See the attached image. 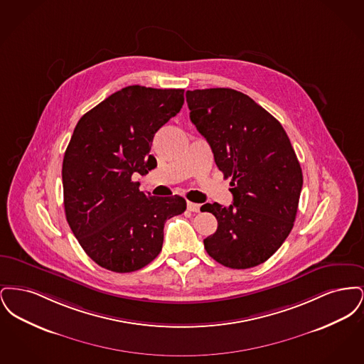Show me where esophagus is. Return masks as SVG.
<instances>
[{"instance_id":"esophagus-1","label":"esophagus","mask_w":364,"mask_h":364,"mask_svg":"<svg viewBox=\"0 0 364 364\" xmlns=\"http://www.w3.org/2000/svg\"><path fill=\"white\" fill-rule=\"evenodd\" d=\"M187 208L192 211V213H199V210H200V206L198 205V203H192V202H188L187 203Z\"/></svg>"}]
</instances>
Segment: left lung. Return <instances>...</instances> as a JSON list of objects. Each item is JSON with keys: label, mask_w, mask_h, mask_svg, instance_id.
<instances>
[{"label": "left lung", "mask_w": 364, "mask_h": 364, "mask_svg": "<svg viewBox=\"0 0 364 364\" xmlns=\"http://www.w3.org/2000/svg\"><path fill=\"white\" fill-rule=\"evenodd\" d=\"M190 119L208 140L233 203H206L218 228L206 237L208 255L230 269L269 259L294 228L301 168L282 125L248 95L232 88L187 91Z\"/></svg>", "instance_id": "left-lung-1"}]
</instances>
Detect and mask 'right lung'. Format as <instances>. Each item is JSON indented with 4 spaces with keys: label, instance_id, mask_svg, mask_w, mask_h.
Here are the masks:
<instances>
[{
    "label": "right lung",
    "instance_id": "1",
    "mask_svg": "<svg viewBox=\"0 0 364 364\" xmlns=\"http://www.w3.org/2000/svg\"><path fill=\"white\" fill-rule=\"evenodd\" d=\"M184 104L181 88L128 86L92 107L75 127L63 161L70 229L101 267L131 273L156 259L166 220L186 211L184 198L149 196L132 174L156 166V131Z\"/></svg>",
    "mask_w": 364,
    "mask_h": 364
}]
</instances>
